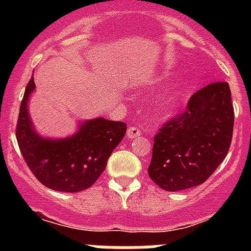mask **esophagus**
Returning a JSON list of instances; mask_svg holds the SVG:
<instances>
[{
  "mask_svg": "<svg viewBox=\"0 0 251 251\" xmlns=\"http://www.w3.org/2000/svg\"><path fill=\"white\" fill-rule=\"evenodd\" d=\"M138 136H141V130H140V128L136 127V126H128V128H127V137L130 138V140H132V138L138 137Z\"/></svg>",
  "mask_w": 251,
  "mask_h": 251,
  "instance_id": "obj_1",
  "label": "esophagus"
}]
</instances>
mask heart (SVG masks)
Listing matches in <instances>:
<instances>
[{
	"mask_svg": "<svg viewBox=\"0 0 251 251\" xmlns=\"http://www.w3.org/2000/svg\"><path fill=\"white\" fill-rule=\"evenodd\" d=\"M165 77V74L161 75V76L154 78L153 81H151V83H156L158 81H161L163 78ZM182 88L179 86H175V87L170 88L163 97L160 98L159 100V108L164 111H169V110H173L177 105L181 103L182 100Z\"/></svg>",
	"mask_w": 251,
	"mask_h": 251,
	"instance_id": "b5f03b06",
	"label": "heart"
}]
</instances>
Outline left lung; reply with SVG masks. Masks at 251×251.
I'll return each instance as SVG.
<instances>
[{
	"instance_id": "1",
	"label": "left lung",
	"mask_w": 251,
	"mask_h": 251,
	"mask_svg": "<svg viewBox=\"0 0 251 251\" xmlns=\"http://www.w3.org/2000/svg\"><path fill=\"white\" fill-rule=\"evenodd\" d=\"M233 125L228 83L212 82L197 91L187 109L154 136L151 181L169 192L204 183L226 158Z\"/></svg>"
}]
</instances>
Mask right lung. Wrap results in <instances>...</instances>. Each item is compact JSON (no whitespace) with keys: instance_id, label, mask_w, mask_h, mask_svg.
<instances>
[{"instance_id":"1","label":"right lung","mask_w":251,"mask_h":251,"mask_svg":"<svg viewBox=\"0 0 251 251\" xmlns=\"http://www.w3.org/2000/svg\"><path fill=\"white\" fill-rule=\"evenodd\" d=\"M34 90L31 76L20 104L16 128L18 146L25 163L35 177L53 191L75 193L90 188L123 141L126 124L97 118L80 124L72 137L44 138L35 131L27 110V100Z\"/></svg>"}]
</instances>
